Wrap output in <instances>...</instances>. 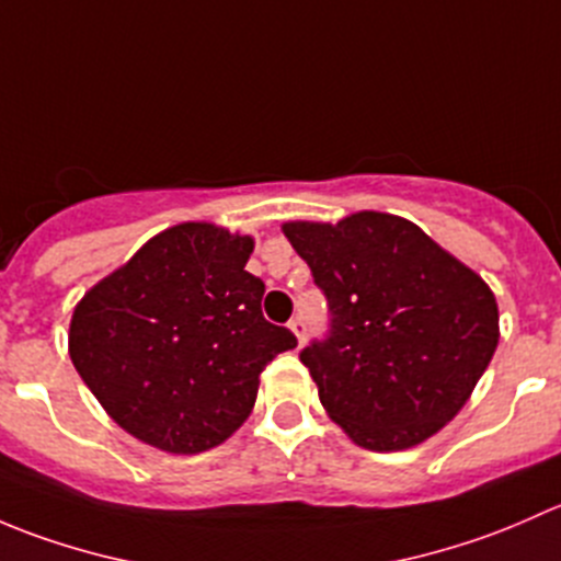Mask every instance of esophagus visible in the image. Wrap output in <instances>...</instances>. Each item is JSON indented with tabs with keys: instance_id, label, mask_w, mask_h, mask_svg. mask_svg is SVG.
<instances>
[{
	"instance_id": "obj_1",
	"label": "esophagus",
	"mask_w": 561,
	"mask_h": 561,
	"mask_svg": "<svg viewBox=\"0 0 561 561\" xmlns=\"http://www.w3.org/2000/svg\"><path fill=\"white\" fill-rule=\"evenodd\" d=\"M287 325H290V331L296 333L298 344H304V339H307V322H304L301 317H296V320H290V322H287Z\"/></svg>"
}]
</instances>
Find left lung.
Masks as SVG:
<instances>
[{
  "instance_id": "8db88e82",
  "label": "left lung",
  "mask_w": 561,
  "mask_h": 561,
  "mask_svg": "<svg viewBox=\"0 0 561 561\" xmlns=\"http://www.w3.org/2000/svg\"><path fill=\"white\" fill-rule=\"evenodd\" d=\"M285 236L328 301V333L301 350L328 415L369 450L454 421L500 342L489 285L390 214L287 222Z\"/></svg>"
}]
</instances>
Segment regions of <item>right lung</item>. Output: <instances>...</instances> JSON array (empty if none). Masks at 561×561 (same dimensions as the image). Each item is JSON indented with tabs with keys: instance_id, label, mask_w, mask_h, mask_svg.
<instances>
[{
	"instance_id": "1",
	"label": "right lung",
	"mask_w": 561,
	"mask_h": 561,
	"mask_svg": "<svg viewBox=\"0 0 561 561\" xmlns=\"http://www.w3.org/2000/svg\"><path fill=\"white\" fill-rule=\"evenodd\" d=\"M249 236L175 225L94 285L72 312L70 358L133 437L201 454L252 412L260 375L296 333L263 317Z\"/></svg>"
}]
</instances>
